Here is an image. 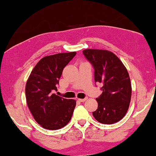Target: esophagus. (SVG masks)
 <instances>
[{"label": "esophagus", "instance_id": "esophagus-1", "mask_svg": "<svg viewBox=\"0 0 156 156\" xmlns=\"http://www.w3.org/2000/svg\"><path fill=\"white\" fill-rule=\"evenodd\" d=\"M87 98H83V99H81V98H79L78 101L80 102H84L85 101H87Z\"/></svg>", "mask_w": 156, "mask_h": 156}]
</instances>
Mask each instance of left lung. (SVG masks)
<instances>
[{
  "label": "left lung",
  "instance_id": "8db88e82",
  "mask_svg": "<svg viewBox=\"0 0 156 156\" xmlns=\"http://www.w3.org/2000/svg\"><path fill=\"white\" fill-rule=\"evenodd\" d=\"M82 53L93 67L95 82L103 84L93 116L102 124L118 122L126 115L131 101L132 86L126 67L111 51L86 49Z\"/></svg>",
  "mask_w": 156,
  "mask_h": 156
}]
</instances>
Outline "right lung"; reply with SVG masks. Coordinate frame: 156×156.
Wrapping results in <instances>:
<instances>
[{
    "label": "right lung",
    "instance_id": "1",
    "mask_svg": "<svg viewBox=\"0 0 156 156\" xmlns=\"http://www.w3.org/2000/svg\"><path fill=\"white\" fill-rule=\"evenodd\" d=\"M76 52L45 56L34 66L25 88L27 103L34 119L42 127L55 130L72 119L76 101L55 95L63 69Z\"/></svg>",
    "mask_w": 156,
    "mask_h": 156
}]
</instances>
